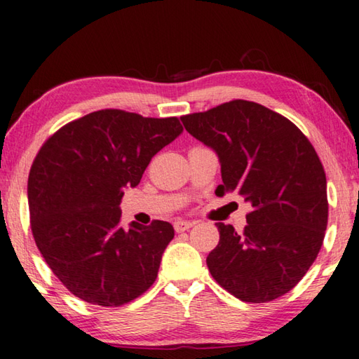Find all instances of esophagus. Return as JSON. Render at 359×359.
Masks as SVG:
<instances>
[{"label": "esophagus", "mask_w": 359, "mask_h": 359, "mask_svg": "<svg viewBox=\"0 0 359 359\" xmlns=\"http://www.w3.org/2000/svg\"><path fill=\"white\" fill-rule=\"evenodd\" d=\"M194 224H196V222L178 219V221H175V222H173V227H175V231L180 233V232H184V231H187V229H191Z\"/></svg>", "instance_id": "esophagus-1"}]
</instances>
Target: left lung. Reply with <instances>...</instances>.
Returning <instances> with one entry per match:
<instances>
[{"label": "left lung", "instance_id": "1", "mask_svg": "<svg viewBox=\"0 0 359 359\" xmlns=\"http://www.w3.org/2000/svg\"><path fill=\"white\" fill-rule=\"evenodd\" d=\"M181 121L219 157L216 196L238 192L252 207L243 232L216 224L211 277L243 302L286 294L315 262L327 226L326 173L312 143L285 116L246 100Z\"/></svg>", "mask_w": 359, "mask_h": 359}]
</instances>
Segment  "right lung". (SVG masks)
Wrapping results in <instances>:
<instances>
[{"label": "right lung", "instance_id": "right-lung-1", "mask_svg": "<svg viewBox=\"0 0 359 359\" xmlns=\"http://www.w3.org/2000/svg\"><path fill=\"white\" fill-rule=\"evenodd\" d=\"M183 132L178 117L100 109L50 135L28 175L34 243L82 301L119 307L146 292L175 231L167 221L121 227V201L151 158Z\"/></svg>", "mask_w": 359, "mask_h": 359}]
</instances>
